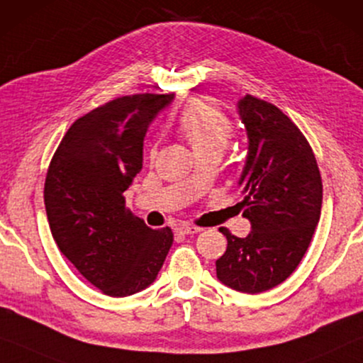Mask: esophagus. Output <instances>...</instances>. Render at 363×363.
Here are the masks:
<instances>
[{
  "mask_svg": "<svg viewBox=\"0 0 363 363\" xmlns=\"http://www.w3.org/2000/svg\"><path fill=\"white\" fill-rule=\"evenodd\" d=\"M203 228L197 227V225H191V223H181L179 227H177V233H182V235H191V233H199L202 232Z\"/></svg>",
  "mask_w": 363,
  "mask_h": 363,
  "instance_id": "1",
  "label": "esophagus"
}]
</instances>
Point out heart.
I'll return each mask as SVG.
<instances>
[{"label":"heart","mask_w":363,"mask_h":363,"mask_svg":"<svg viewBox=\"0 0 363 363\" xmlns=\"http://www.w3.org/2000/svg\"><path fill=\"white\" fill-rule=\"evenodd\" d=\"M177 128L196 155L222 152L233 133L225 111L206 99H194L184 106L177 118Z\"/></svg>","instance_id":"heart-1"}]
</instances>
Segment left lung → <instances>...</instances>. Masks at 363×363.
Masks as SVG:
<instances>
[{
	"instance_id": "left-lung-1",
	"label": "left lung",
	"mask_w": 363,
	"mask_h": 363,
	"mask_svg": "<svg viewBox=\"0 0 363 363\" xmlns=\"http://www.w3.org/2000/svg\"><path fill=\"white\" fill-rule=\"evenodd\" d=\"M248 135V156L240 177L245 238L227 237L216 262L217 278L242 293L257 294L281 284L303 259L320 217L323 179L309 141L278 106L253 95L238 101Z\"/></svg>"
}]
</instances>
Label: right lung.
I'll return each instance as SVG.
<instances>
[{
	"label": "right lung",
	"mask_w": 363,
	"mask_h": 363,
	"mask_svg": "<svg viewBox=\"0 0 363 363\" xmlns=\"http://www.w3.org/2000/svg\"><path fill=\"white\" fill-rule=\"evenodd\" d=\"M172 94L125 95L75 120L50 160L45 213L60 253L86 281L113 298L155 281L174 233L152 228L123 192L143 167V141Z\"/></svg>",
	"instance_id": "right-lung-1"
}]
</instances>
